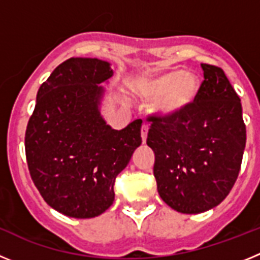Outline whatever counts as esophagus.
<instances>
[{"instance_id": "esophagus-1", "label": "esophagus", "mask_w": 260, "mask_h": 260, "mask_svg": "<svg viewBox=\"0 0 260 260\" xmlns=\"http://www.w3.org/2000/svg\"><path fill=\"white\" fill-rule=\"evenodd\" d=\"M147 133H148V125H143L142 126V130H141V135H142V142L146 143V139H147Z\"/></svg>"}]
</instances>
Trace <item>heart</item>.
Here are the masks:
<instances>
[{"label": "heart", "instance_id": "b5f03b06", "mask_svg": "<svg viewBox=\"0 0 260 260\" xmlns=\"http://www.w3.org/2000/svg\"><path fill=\"white\" fill-rule=\"evenodd\" d=\"M199 79L191 71L173 69L161 74L143 75L133 82V91L144 100H153L152 109L162 117L182 113L198 96Z\"/></svg>", "mask_w": 260, "mask_h": 260}]
</instances>
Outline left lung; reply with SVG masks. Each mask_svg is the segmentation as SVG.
I'll use <instances>...</instances> for the list:
<instances>
[{
    "label": "left lung",
    "instance_id": "1",
    "mask_svg": "<svg viewBox=\"0 0 260 260\" xmlns=\"http://www.w3.org/2000/svg\"><path fill=\"white\" fill-rule=\"evenodd\" d=\"M201 66L195 102L176 116L148 118L158 195L181 213L206 212L226 198L246 146L240 98L221 69Z\"/></svg>",
    "mask_w": 260,
    "mask_h": 260
}]
</instances>
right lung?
<instances>
[{"label": "right lung", "instance_id": "obj_1", "mask_svg": "<svg viewBox=\"0 0 260 260\" xmlns=\"http://www.w3.org/2000/svg\"><path fill=\"white\" fill-rule=\"evenodd\" d=\"M110 63L73 57L41 84L26 130V157L41 197L58 212L89 219L113 204V185L141 146L142 119L122 130L100 112Z\"/></svg>", "mask_w": 260, "mask_h": 260}]
</instances>
